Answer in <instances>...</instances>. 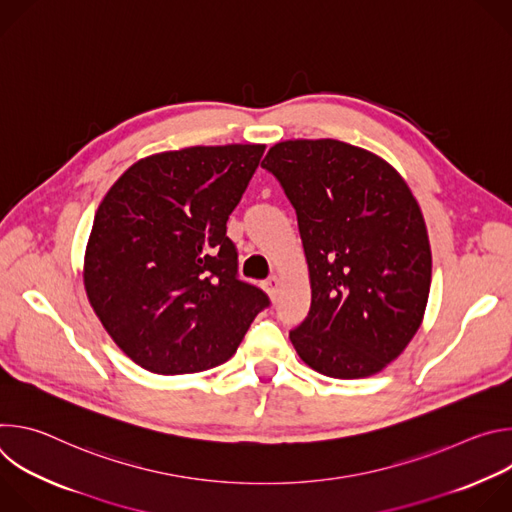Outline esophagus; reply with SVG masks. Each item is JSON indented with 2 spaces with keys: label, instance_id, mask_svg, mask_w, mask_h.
<instances>
[{
  "label": "esophagus",
  "instance_id": "1",
  "mask_svg": "<svg viewBox=\"0 0 512 512\" xmlns=\"http://www.w3.org/2000/svg\"><path fill=\"white\" fill-rule=\"evenodd\" d=\"M263 287H265V291H267V296H269L271 300H275V298H277V291H279V279L273 275V277H269V279L263 283Z\"/></svg>",
  "mask_w": 512,
  "mask_h": 512
}]
</instances>
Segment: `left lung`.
<instances>
[{
	"label": "left lung",
	"mask_w": 512,
	"mask_h": 512,
	"mask_svg": "<svg viewBox=\"0 0 512 512\" xmlns=\"http://www.w3.org/2000/svg\"><path fill=\"white\" fill-rule=\"evenodd\" d=\"M261 168L296 208L310 271L312 306L291 344L332 379L383 371L419 330L431 285L409 186L383 158L338 139L279 141Z\"/></svg>",
	"instance_id": "left-lung-1"
}]
</instances>
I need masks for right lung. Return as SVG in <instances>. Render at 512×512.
Segmentation results:
<instances>
[{
	"label": "right lung",
	"mask_w": 512,
	"mask_h": 512,
	"mask_svg": "<svg viewBox=\"0 0 512 512\" xmlns=\"http://www.w3.org/2000/svg\"><path fill=\"white\" fill-rule=\"evenodd\" d=\"M265 145H194L135 162L97 208L85 251L87 298L141 369L186 375L229 360L269 306L237 277L229 214Z\"/></svg>",
	"instance_id": "add662e5"
}]
</instances>
